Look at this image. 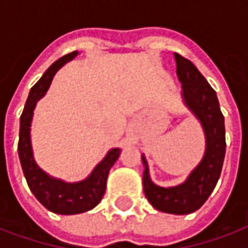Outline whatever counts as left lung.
I'll list each match as a JSON object with an SVG mask.
<instances>
[{
	"label": "left lung",
	"instance_id": "8db88e82",
	"mask_svg": "<svg viewBox=\"0 0 248 248\" xmlns=\"http://www.w3.org/2000/svg\"><path fill=\"white\" fill-rule=\"evenodd\" d=\"M174 60L178 80L183 83L185 103L200 119L205 131L207 150L202 162L184 184L173 188L154 185L149 178L146 161L142 157L145 164L143 192L155 209L168 214L186 215L197 211L207 202L220 177L226 154V129L214 88L190 60L178 53H174Z\"/></svg>",
	"mask_w": 248,
	"mask_h": 248
}]
</instances>
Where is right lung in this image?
<instances>
[{"instance_id": "obj_1", "label": "right lung", "mask_w": 248, "mask_h": 248, "mask_svg": "<svg viewBox=\"0 0 248 248\" xmlns=\"http://www.w3.org/2000/svg\"><path fill=\"white\" fill-rule=\"evenodd\" d=\"M76 55H78L76 51L64 55L63 58L56 60L44 72L41 79L31 90L24 111L21 114V118H20L18 155H20L22 172L27 178L28 186L32 190L36 199L46 209L60 215L82 214L99 204L106 192V181L110 168L118 160L119 153H121L119 149H111L105 157V160L96 165L91 176L87 180H84L82 183H76V184H67L60 180L51 178L34 162L33 155H32V146H31V137H29V126H31L36 102L46 94L56 71L64 63L75 58Z\"/></svg>"}]
</instances>
